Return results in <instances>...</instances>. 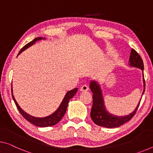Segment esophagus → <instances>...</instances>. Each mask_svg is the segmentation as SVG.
Listing matches in <instances>:
<instances>
[{"mask_svg":"<svg viewBox=\"0 0 153 153\" xmlns=\"http://www.w3.org/2000/svg\"><path fill=\"white\" fill-rule=\"evenodd\" d=\"M89 90V88L88 85H83V86L81 87V88H80V91H86Z\"/></svg>","mask_w":153,"mask_h":153,"instance_id":"1","label":"esophagus"}]
</instances>
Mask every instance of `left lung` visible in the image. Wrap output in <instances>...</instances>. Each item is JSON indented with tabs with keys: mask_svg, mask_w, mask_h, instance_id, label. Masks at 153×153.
I'll return each mask as SVG.
<instances>
[{
	"mask_svg": "<svg viewBox=\"0 0 153 153\" xmlns=\"http://www.w3.org/2000/svg\"><path fill=\"white\" fill-rule=\"evenodd\" d=\"M129 63L131 66L138 68L144 70V63H143L142 59L140 55L137 53V51L131 49L130 58H129ZM144 76V74H143ZM144 81V85L145 88V80L144 77L143 78ZM90 88L91 91H92L93 95V105L91 107L90 116L96 124L98 126H103L106 128H116L121 126L122 124H124L126 122L130 120L132 118L134 115L135 114L136 111L138 109L140 106V103L136 107L135 109L127 116H116L114 115L110 114L108 112L105 107L104 100L102 96V91H101L100 85L96 81H92L90 82ZM145 88L143 91L142 94L144 93Z\"/></svg>",
	"mask_w": 153,
	"mask_h": 153,
	"instance_id": "1",
	"label": "left lung"
}]
</instances>
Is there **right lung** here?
I'll list each match as a JSON object with an SVG mask.
<instances>
[{
    "label": "right lung",
    "instance_id": "add662e5",
    "mask_svg": "<svg viewBox=\"0 0 153 153\" xmlns=\"http://www.w3.org/2000/svg\"><path fill=\"white\" fill-rule=\"evenodd\" d=\"M44 39V38H42V37H36V38H35L33 40L30 42L29 43L26 44L24 47H22V48L20 51L18 55H20V54L22 53L23 51H25V49H27L28 47H29L31 45H33V44L36 42L40 40V39ZM77 90H78V89L74 88V89H73V90L68 91V92L66 93V94H65V96L64 98H63V100L62 102V103H61L60 106L59 107L57 111H56L55 112H54L53 114L51 115V116H48L45 117H36L31 116H30V115L27 114V113L25 112L19 107V105H18L17 102H16V100H15V98H14V96L12 94V85H11V95H12L13 100H14V102H15V104L16 105V107H17V108H18V111H20V114H22V116L24 117L27 121H29V123H30L33 124H34V125H36L37 126H39V127L51 126L55 125L56 124H57L59 122L62 120L63 116L65 115L69 101L75 94H76V93L77 92Z\"/></svg>",
    "mask_w": 153,
    "mask_h": 153
}]
</instances>
